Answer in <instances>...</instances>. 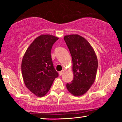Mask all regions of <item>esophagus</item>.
Returning a JSON list of instances; mask_svg holds the SVG:
<instances>
[{"label": "esophagus", "instance_id": "esophagus-1", "mask_svg": "<svg viewBox=\"0 0 122 122\" xmlns=\"http://www.w3.org/2000/svg\"><path fill=\"white\" fill-rule=\"evenodd\" d=\"M64 73V70H61V71H60V72H59V74H60V76H62V74H63V73Z\"/></svg>", "mask_w": 122, "mask_h": 122}]
</instances>
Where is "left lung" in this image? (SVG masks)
Returning <instances> with one entry per match:
<instances>
[{"instance_id": "1", "label": "left lung", "mask_w": 122, "mask_h": 122, "mask_svg": "<svg viewBox=\"0 0 122 122\" xmlns=\"http://www.w3.org/2000/svg\"><path fill=\"white\" fill-rule=\"evenodd\" d=\"M64 40L73 61L74 78L66 84L67 89L76 96L83 95L94 82L98 69V60L89 42L78 35L65 36Z\"/></svg>"}]
</instances>
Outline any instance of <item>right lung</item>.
<instances>
[{
	"label": "right lung",
	"mask_w": 122,
	"mask_h": 122,
	"mask_svg": "<svg viewBox=\"0 0 122 122\" xmlns=\"http://www.w3.org/2000/svg\"><path fill=\"white\" fill-rule=\"evenodd\" d=\"M58 39L52 35H41L30 45L23 57L21 72L24 83L37 96L46 94L58 76L51 55L53 45Z\"/></svg>",
	"instance_id": "obj_1"
}]
</instances>
